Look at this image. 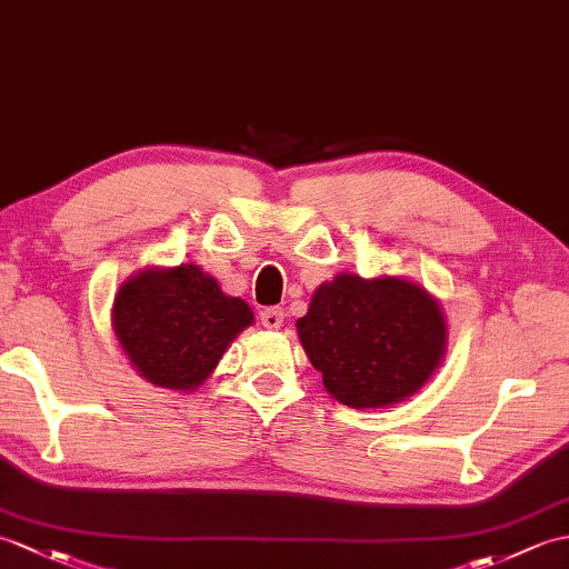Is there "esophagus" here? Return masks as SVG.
<instances>
[{
	"label": "esophagus",
	"mask_w": 569,
	"mask_h": 569,
	"mask_svg": "<svg viewBox=\"0 0 569 569\" xmlns=\"http://www.w3.org/2000/svg\"><path fill=\"white\" fill-rule=\"evenodd\" d=\"M261 325L267 329H281L283 327V310L281 308H267L261 312Z\"/></svg>",
	"instance_id": "1"
}]
</instances>
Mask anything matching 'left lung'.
Segmentation results:
<instances>
[{
    "label": "left lung",
    "mask_w": 569,
    "mask_h": 569,
    "mask_svg": "<svg viewBox=\"0 0 569 569\" xmlns=\"http://www.w3.org/2000/svg\"><path fill=\"white\" fill-rule=\"evenodd\" d=\"M322 386L341 405L380 409L427 386L448 347L441 302L402 276L337 273L296 322Z\"/></svg>",
    "instance_id": "1"
}]
</instances>
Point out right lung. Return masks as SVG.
I'll list each match as a JSON object with an SVG mask.
<instances>
[{"label":"right lung","instance_id":"obj_1","mask_svg":"<svg viewBox=\"0 0 569 569\" xmlns=\"http://www.w3.org/2000/svg\"><path fill=\"white\" fill-rule=\"evenodd\" d=\"M249 325L252 308L222 293L193 261L136 271L111 306L113 335L130 366L152 386L177 392L201 388Z\"/></svg>","mask_w":569,"mask_h":569}]
</instances>
